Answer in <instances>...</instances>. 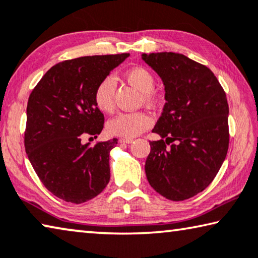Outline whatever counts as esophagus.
Segmentation results:
<instances>
[{
    "label": "esophagus",
    "instance_id": "34e87169",
    "mask_svg": "<svg viewBox=\"0 0 258 258\" xmlns=\"http://www.w3.org/2000/svg\"><path fill=\"white\" fill-rule=\"evenodd\" d=\"M133 138H121L120 142L121 143H125V144H130V143H133Z\"/></svg>",
    "mask_w": 258,
    "mask_h": 258
}]
</instances>
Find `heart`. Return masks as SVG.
<instances>
[{
	"instance_id": "heart-1",
	"label": "heart",
	"mask_w": 258,
	"mask_h": 258,
	"mask_svg": "<svg viewBox=\"0 0 258 258\" xmlns=\"http://www.w3.org/2000/svg\"><path fill=\"white\" fill-rule=\"evenodd\" d=\"M124 77L128 83L142 92V99L145 104L154 105L159 100V92L154 88V77L151 71L143 67H135L125 71ZM115 79L107 76L101 79L94 90V104L101 112L112 113L115 108L114 94H115ZM151 115L146 112L121 113L113 117L107 123V130L114 136L124 138L136 137L152 125Z\"/></svg>"
}]
</instances>
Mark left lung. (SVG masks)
Masks as SVG:
<instances>
[{
  "instance_id": "1",
  "label": "left lung",
  "mask_w": 258,
  "mask_h": 258,
  "mask_svg": "<svg viewBox=\"0 0 258 258\" xmlns=\"http://www.w3.org/2000/svg\"><path fill=\"white\" fill-rule=\"evenodd\" d=\"M142 56L159 75L166 92L164 110L152 130L161 140L150 142L146 177L167 200H188L211 183L227 154V98L215 74L183 54Z\"/></svg>"
}]
</instances>
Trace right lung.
I'll list each match as a JSON object with an SVG mask.
<instances>
[{"label": "right lung", "instance_id": "obj_1", "mask_svg": "<svg viewBox=\"0 0 258 258\" xmlns=\"http://www.w3.org/2000/svg\"><path fill=\"white\" fill-rule=\"evenodd\" d=\"M128 53L83 56L57 63L32 90L26 108L24 145L42 184L61 200L81 204L99 195L109 182V152L117 138L83 144L96 138L105 117L94 104L101 79Z\"/></svg>", "mask_w": 258, "mask_h": 258}]
</instances>
